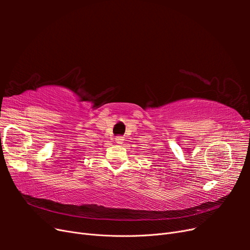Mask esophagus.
<instances>
[{
    "label": "esophagus",
    "instance_id": "obj_1",
    "mask_svg": "<svg viewBox=\"0 0 250 250\" xmlns=\"http://www.w3.org/2000/svg\"><path fill=\"white\" fill-rule=\"evenodd\" d=\"M124 141V138L121 137V135H118V137H116V142L117 144H122Z\"/></svg>",
    "mask_w": 250,
    "mask_h": 250
}]
</instances>
